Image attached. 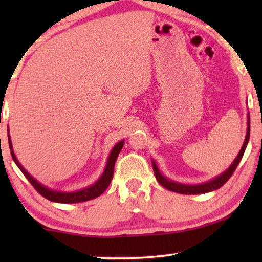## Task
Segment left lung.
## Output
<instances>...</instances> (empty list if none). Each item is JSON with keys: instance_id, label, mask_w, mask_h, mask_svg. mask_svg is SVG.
<instances>
[{"instance_id": "obj_1", "label": "left lung", "mask_w": 262, "mask_h": 262, "mask_svg": "<svg viewBox=\"0 0 262 262\" xmlns=\"http://www.w3.org/2000/svg\"><path fill=\"white\" fill-rule=\"evenodd\" d=\"M249 136H250V118H249V113H248V127H247V135L245 138V143H243L241 150H239L238 155L236 156V159L234 160V162L231 163V166L228 168L224 173H222L221 175H218L217 178L212 179V180L204 182V184H199V185H184V184H179V182H175L173 180H169L166 177H163L161 174V171L157 168L155 161L152 160V168H154V173H155V177L157 179V181L160 182V185H162L164 188L169 189L171 192L175 193H181V194H203V193H207L211 191H214V189L221 188L225 182H227L232 174L236 168H237L239 161L242 160L243 154H245V150L247 148V144H248L249 141Z\"/></svg>"}]
</instances>
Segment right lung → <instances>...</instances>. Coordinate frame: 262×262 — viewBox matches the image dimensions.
I'll return each instance as SVG.
<instances>
[{
    "label": "right lung",
    "mask_w": 262,
    "mask_h": 262,
    "mask_svg": "<svg viewBox=\"0 0 262 262\" xmlns=\"http://www.w3.org/2000/svg\"><path fill=\"white\" fill-rule=\"evenodd\" d=\"M8 142H9V148H10V154H12V157L14 160V162L16 163V166L19 167V169L23 171V174L26 177L28 181L31 182L32 186L37 189V192L39 194H41L44 198L49 199L50 202H55V203H63V204H74V203H82V202H87V200L94 199L96 196L101 195L103 192L106 191V188L108 187L111 181H112L113 178V171H114V164H116L117 157L119 155L121 148L124 145V141H120L119 143H117L114 145V148L111 151L108 160H107V164L105 170L98 181L95 184H93L92 186H89L87 188L80 189V191L76 192H58V191H53L51 188L45 187L41 184L35 180V179L32 177L30 173H27V170L21 166L19 161H17L15 154L13 151V145H12V141H10V136H9V130H8Z\"/></svg>",
    "instance_id": "1"
}]
</instances>
